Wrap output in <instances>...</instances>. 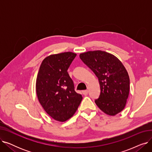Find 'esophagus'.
<instances>
[{
	"instance_id": "1",
	"label": "esophagus",
	"mask_w": 152,
	"mask_h": 152,
	"mask_svg": "<svg viewBox=\"0 0 152 152\" xmlns=\"http://www.w3.org/2000/svg\"><path fill=\"white\" fill-rule=\"evenodd\" d=\"M82 92H83V95H87V94H88V91H87V90H85V91H83Z\"/></svg>"
}]
</instances>
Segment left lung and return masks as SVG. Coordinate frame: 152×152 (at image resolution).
<instances>
[{
	"label": "left lung",
	"instance_id": "1",
	"mask_svg": "<svg viewBox=\"0 0 152 152\" xmlns=\"http://www.w3.org/2000/svg\"><path fill=\"white\" fill-rule=\"evenodd\" d=\"M79 57L99 79L100 95L95 100L97 107L110 116L120 113L130 89L129 75L122 62L113 54L102 50L82 53Z\"/></svg>",
	"mask_w": 152,
	"mask_h": 152
}]
</instances>
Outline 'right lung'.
I'll return each instance as SVG.
<instances>
[{
	"label": "right lung",
	"mask_w": 152,
	"mask_h": 152,
	"mask_svg": "<svg viewBox=\"0 0 152 152\" xmlns=\"http://www.w3.org/2000/svg\"><path fill=\"white\" fill-rule=\"evenodd\" d=\"M76 54L66 52L45 57L40 66L36 83L37 99L45 112L64 122L73 116L82 101L75 91L68 69Z\"/></svg>",
	"instance_id": "1"
}]
</instances>
